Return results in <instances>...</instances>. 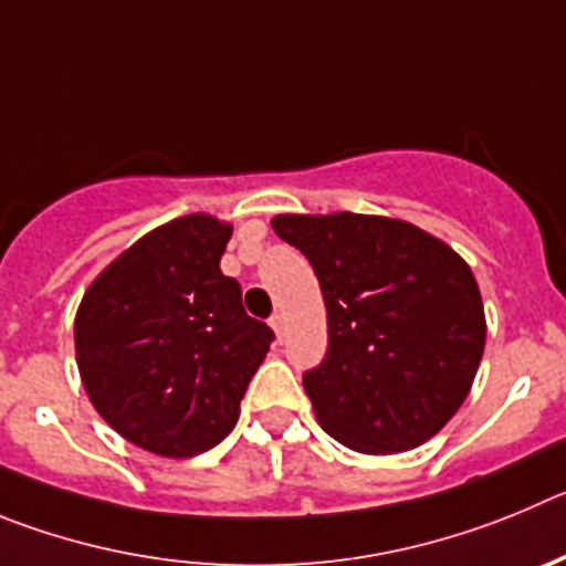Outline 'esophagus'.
Returning a JSON list of instances; mask_svg holds the SVG:
<instances>
[{"label":"esophagus","mask_w":566,"mask_h":566,"mask_svg":"<svg viewBox=\"0 0 566 566\" xmlns=\"http://www.w3.org/2000/svg\"><path fill=\"white\" fill-rule=\"evenodd\" d=\"M271 327L276 333L279 340H284V333H287V324H284V315L282 313H273L271 315Z\"/></svg>","instance_id":"1"}]
</instances>
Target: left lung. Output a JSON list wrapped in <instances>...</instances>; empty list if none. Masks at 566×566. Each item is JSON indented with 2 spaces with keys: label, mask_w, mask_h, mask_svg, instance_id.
Listing matches in <instances>:
<instances>
[{
  "label": "left lung",
  "mask_w": 566,
  "mask_h": 566,
  "mask_svg": "<svg viewBox=\"0 0 566 566\" xmlns=\"http://www.w3.org/2000/svg\"><path fill=\"white\" fill-rule=\"evenodd\" d=\"M273 231L310 259L327 304V355L304 371L321 429L364 454L434 437L485 349L471 268L431 233L386 217L282 213Z\"/></svg>",
  "instance_id": "obj_1"
}]
</instances>
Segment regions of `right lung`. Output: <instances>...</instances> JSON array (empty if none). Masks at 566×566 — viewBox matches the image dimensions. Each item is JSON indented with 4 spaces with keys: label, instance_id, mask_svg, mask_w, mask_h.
Wrapping results in <instances>:
<instances>
[{
    "label": "right lung",
    "instance_id": "obj_1",
    "mask_svg": "<svg viewBox=\"0 0 566 566\" xmlns=\"http://www.w3.org/2000/svg\"><path fill=\"white\" fill-rule=\"evenodd\" d=\"M231 226L191 213L137 239L75 315L84 389L112 429L160 457H195L237 426L276 338L222 276Z\"/></svg>",
    "mask_w": 566,
    "mask_h": 566
}]
</instances>
